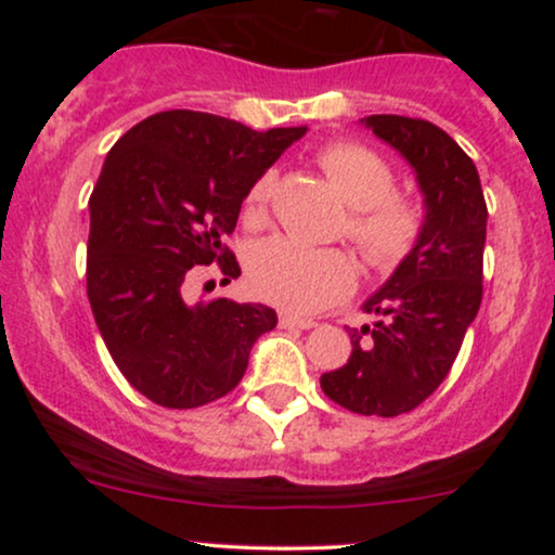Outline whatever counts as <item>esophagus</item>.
Segmentation results:
<instances>
[{
  "label": "esophagus",
  "mask_w": 555,
  "mask_h": 555,
  "mask_svg": "<svg viewBox=\"0 0 555 555\" xmlns=\"http://www.w3.org/2000/svg\"><path fill=\"white\" fill-rule=\"evenodd\" d=\"M279 326H282V328H302V331H308V328H315L318 323L310 321V318H297V315L282 313V315H279Z\"/></svg>",
  "instance_id": "obj_1"
}]
</instances>
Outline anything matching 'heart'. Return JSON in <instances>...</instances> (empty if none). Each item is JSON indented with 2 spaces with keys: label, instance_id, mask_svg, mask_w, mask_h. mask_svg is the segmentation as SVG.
<instances>
[{
  "label": "heart",
  "instance_id": "b5f03b06",
  "mask_svg": "<svg viewBox=\"0 0 555 555\" xmlns=\"http://www.w3.org/2000/svg\"><path fill=\"white\" fill-rule=\"evenodd\" d=\"M318 164L352 206L347 240L373 271H393L415 253L425 232V206L417 197L397 193V171L384 156L352 140L323 145ZM276 171L269 169L247 190L242 219L260 227L269 216ZM354 260L334 247H308L273 237L247 258V286L258 299L295 315L318 313L354 289Z\"/></svg>",
  "mask_w": 555,
  "mask_h": 555
}]
</instances>
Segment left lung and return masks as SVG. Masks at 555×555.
I'll return each mask as SVG.
<instances>
[{
  "instance_id": "left-lung-1",
  "label": "left lung",
  "mask_w": 555,
  "mask_h": 555,
  "mask_svg": "<svg viewBox=\"0 0 555 555\" xmlns=\"http://www.w3.org/2000/svg\"><path fill=\"white\" fill-rule=\"evenodd\" d=\"M362 122L415 169L425 232L362 305L380 321L349 328L352 354L321 375V388L349 412L397 417L443 384L480 310L488 206L473 158L441 127L399 114H371Z\"/></svg>"
}]
</instances>
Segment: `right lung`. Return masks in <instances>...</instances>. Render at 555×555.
<instances>
[{"label":"right lung","instance_id":"1","mask_svg":"<svg viewBox=\"0 0 555 555\" xmlns=\"http://www.w3.org/2000/svg\"><path fill=\"white\" fill-rule=\"evenodd\" d=\"M305 132L171 109L106 156L88 201V302L119 373L154 404L193 410L227 397L258 336L276 328L266 305L190 302L188 282L211 263L224 282L240 276L224 237L253 182Z\"/></svg>","mask_w":555,"mask_h":555}]
</instances>
